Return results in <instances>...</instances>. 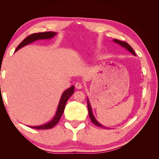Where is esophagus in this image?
<instances>
[{"mask_svg": "<svg viewBox=\"0 0 159 159\" xmlns=\"http://www.w3.org/2000/svg\"><path fill=\"white\" fill-rule=\"evenodd\" d=\"M75 87L76 89H80L82 88V84H81V83H80V82H77L75 85Z\"/></svg>", "mask_w": 159, "mask_h": 159, "instance_id": "obj_1", "label": "esophagus"}]
</instances>
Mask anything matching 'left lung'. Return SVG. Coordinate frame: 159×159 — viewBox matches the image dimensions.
Segmentation results:
<instances>
[{"label": "left lung", "mask_w": 159, "mask_h": 159, "mask_svg": "<svg viewBox=\"0 0 159 159\" xmlns=\"http://www.w3.org/2000/svg\"><path fill=\"white\" fill-rule=\"evenodd\" d=\"M113 41H114L115 42H117V44H120L121 46H122L125 48H126L127 50H128L130 52H131L132 54H133L134 55H136L135 53H134V50H133V49L132 48V47H131V46H130V45L128 44V43H127L126 42L119 40H118V39H113ZM88 111H89V117H90V119H91V121H92V123H93L94 125H95L96 126H98V127H103V128H105V129L106 128V127H105L102 126L101 124H99V123L97 121V120H96V119H95V117H94V116H93V113H92V111H91V106H90V104H89L88 99Z\"/></svg>", "instance_id": "1"}]
</instances>
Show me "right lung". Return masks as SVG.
Returning a JSON list of instances; mask_svg holds the SVG:
<instances>
[{
	"instance_id": "1",
	"label": "right lung",
	"mask_w": 159,
	"mask_h": 159,
	"mask_svg": "<svg viewBox=\"0 0 159 159\" xmlns=\"http://www.w3.org/2000/svg\"><path fill=\"white\" fill-rule=\"evenodd\" d=\"M56 34V33L53 32H39V33H34L28 36L26 38H25L21 42L20 44H19L15 50V52H16L18 50L21 48L22 47L25 46L30 43L40 39H48V38H51L54 37ZM74 92V86H71L68 89H66L64 92L62 94L60 103L58 105V108H57L56 114L55 115L54 118L53 119L52 121L49 123H48L45 125H43L40 126H30V128L36 129H49L54 127L59 122L60 119L61 117L62 114H63L64 111V109L66 106V103L67 101L70 98V96L73 95Z\"/></svg>"
}]
</instances>
